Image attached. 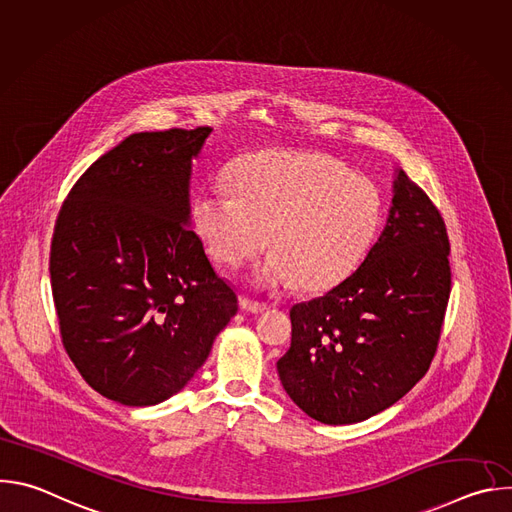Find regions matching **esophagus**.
<instances>
[{"mask_svg": "<svg viewBox=\"0 0 512 512\" xmlns=\"http://www.w3.org/2000/svg\"><path fill=\"white\" fill-rule=\"evenodd\" d=\"M241 308L245 312H251V314H261L267 308V304L255 302V300H249V298H241Z\"/></svg>", "mask_w": 512, "mask_h": 512, "instance_id": "obj_1", "label": "esophagus"}]
</instances>
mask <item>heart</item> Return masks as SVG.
<instances>
[{
	"label": "heart",
	"mask_w": 512,
	"mask_h": 512,
	"mask_svg": "<svg viewBox=\"0 0 512 512\" xmlns=\"http://www.w3.org/2000/svg\"><path fill=\"white\" fill-rule=\"evenodd\" d=\"M229 186L194 196L192 227L210 259L227 267L243 265L269 239L273 251L253 269L261 287L338 285L369 253L381 225L379 188L328 154H247L231 166Z\"/></svg>",
	"instance_id": "obj_1"
}]
</instances>
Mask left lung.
<instances>
[{"instance_id": "left-lung-1", "label": "left lung", "mask_w": 512, "mask_h": 512, "mask_svg": "<svg viewBox=\"0 0 512 512\" xmlns=\"http://www.w3.org/2000/svg\"><path fill=\"white\" fill-rule=\"evenodd\" d=\"M442 214L395 170L385 229L369 255L322 298L289 310L291 346L277 360L289 399L328 425L369 419L427 373L450 298Z\"/></svg>"}]
</instances>
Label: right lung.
Returning a JSON list of instances; mask_svg holds the SVG:
<instances>
[{
    "mask_svg": "<svg viewBox=\"0 0 512 512\" xmlns=\"http://www.w3.org/2000/svg\"><path fill=\"white\" fill-rule=\"evenodd\" d=\"M210 127L125 137L72 186L50 249L62 344L103 397L158 405L239 310L192 227V160Z\"/></svg>",
    "mask_w": 512,
    "mask_h": 512,
    "instance_id": "obj_1",
    "label": "right lung"
}]
</instances>
